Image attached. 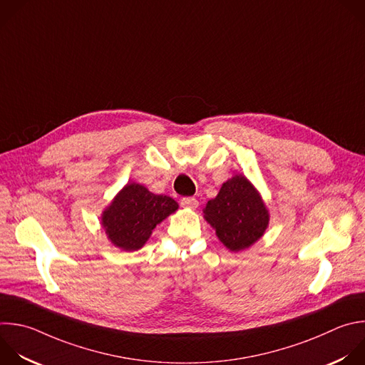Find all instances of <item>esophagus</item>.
<instances>
[{
    "label": "esophagus",
    "mask_w": 365,
    "mask_h": 365,
    "mask_svg": "<svg viewBox=\"0 0 365 365\" xmlns=\"http://www.w3.org/2000/svg\"><path fill=\"white\" fill-rule=\"evenodd\" d=\"M180 205H182L183 207L196 209L197 205H199V202H197L196 197H182V199H180Z\"/></svg>",
    "instance_id": "obj_1"
}]
</instances>
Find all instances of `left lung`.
<instances>
[{"label": "left lung", "instance_id": "1", "mask_svg": "<svg viewBox=\"0 0 365 365\" xmlns=\"http://www.w3.org/2000/svg\"><path fill=\"white\" fill-rule=\"evenodd\" d=\"M203 213L219 240L232 252L255 244L269 222L259 193L242 175L225 182L217 196L206 203Z\"/></svg>", "mask_w": 365, "mask_h": 365}]
</instances>
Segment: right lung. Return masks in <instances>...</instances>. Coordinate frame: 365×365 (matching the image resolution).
Wrapping results in <instances>:
<instances>
[{
	"mask_svg": "<svg viewBox=\"0 0 365 365\" xmlns=\"http://www.w3.org/2000/svg\"><path fill=\"white\" fill-rule=\"evenodd\" d=\"M178 209V203L163 195H155L138 183L126 185L103 212L101 225L107 237L125 251L140 250L152 230Z\"/></svg>",
	"mask_w": 365,
	"mask_h": 365,
	"instance_id": "add662e5",
	"label": "right lung"
}]
</instances>
